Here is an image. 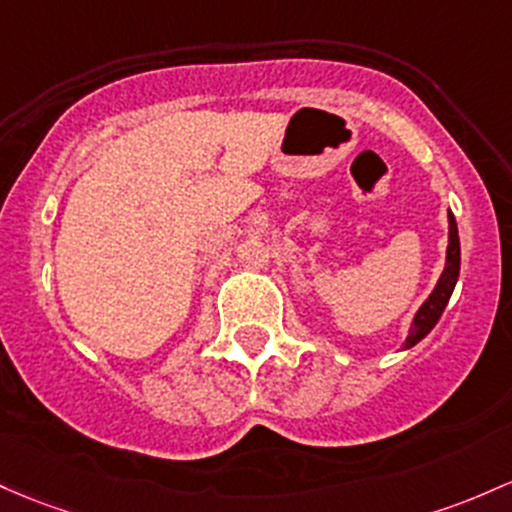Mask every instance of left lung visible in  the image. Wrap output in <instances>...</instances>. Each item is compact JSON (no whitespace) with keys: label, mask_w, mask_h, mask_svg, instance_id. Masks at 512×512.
Masks as SVG:
<instances>
[{"label":"left lung","mask_w":512,"mask_h":512,"mask_svg":"<svg viewBox=\"0 0 512 512\" xmlns=\"http://www.w3.org/2000/svg\"><path fill=\"white\" fill-rule=\"evenodd\" d=\"M449 221V245H447V260H445V269H442L440 279H437L435 289L432 294L425 299L423 306L418 308L411 320V328H408V338L403 342V350H411L413 345H418L425 335L430 333L432 328L440 320L442 311L449 303V296H452L454 286H457L459 279V265H462V250H459V230H457V221H454V213H447Z\"/></svg>","instance_id":"1"}]
</instances>
